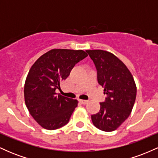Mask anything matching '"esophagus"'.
Wrapping results in <instances>:
<instances>
[{
    "mask_svg": "<svg viewBox=\"0 0 158 158\" xmlns=\"http://www.w3.org/2000/svg\"><path fill=\"white\" fill-rule=\"evenodd\" d=\"M79 102H80L81 105H86L87 103L88 102V100H82V99H80V100H79Z\"/></svg>",
    "mask_w": 158,
    "mask_h": 158,
    "instance_id": "34e87169",
    "label": "esophagus"
}]
</instances>
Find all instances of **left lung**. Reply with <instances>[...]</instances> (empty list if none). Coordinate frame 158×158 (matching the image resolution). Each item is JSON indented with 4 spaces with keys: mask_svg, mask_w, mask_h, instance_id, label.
I'll return each instance as SVG.
<instances>
[{
    "mask_svg": "<svg viewBox=\"0 0 158 158\" xmlns=\"http://www.w3.org/2000/svg\"><path fill=\"white\" fill-rule=\"evenodd\" d=\"M97 70L98 83L108 97L100 110L91 115L93 124L104 131H113L129 117L135 104L137 87L126 64L111 52L86 50Z\"/></svg>",
    "mask_w": 158,
    "mask_h": 158,
    "instance_id": "left-lung-1",
    "label": "left lung"
}]
</instances>
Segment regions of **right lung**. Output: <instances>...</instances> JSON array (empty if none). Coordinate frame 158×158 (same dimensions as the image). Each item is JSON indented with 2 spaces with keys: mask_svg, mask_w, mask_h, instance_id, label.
Segmentation results:
<instances>
[{
  "mask_svg": "<svg viewBox=\"0 0 158 158\" xmlns=\"http://www.w3.org/2000/svg\"><path fill=\"white\" fill-rule=\"evenodd\" d=\"M87 56L82 50L52 49L32 64L25 81L24 100L30 114L42 128L55 130L69 122L78 101L57 95L56 89Z\"/></svg>",
  "mask_w": 158,
  "mask_h": 158,
  "instance_id": "1",
  "label": "right lung"
}]
</instances>
